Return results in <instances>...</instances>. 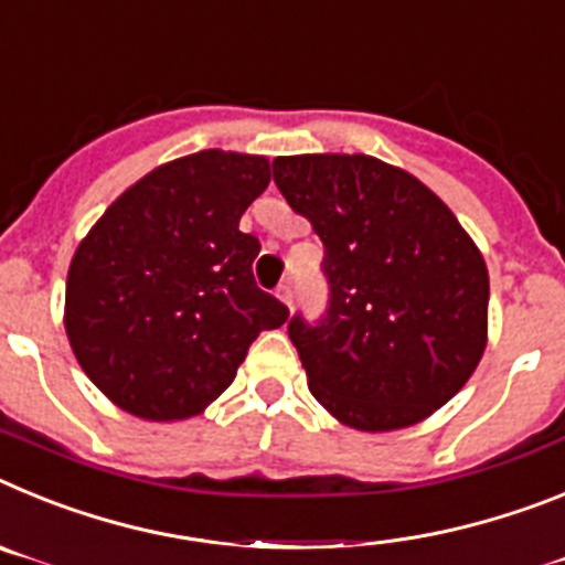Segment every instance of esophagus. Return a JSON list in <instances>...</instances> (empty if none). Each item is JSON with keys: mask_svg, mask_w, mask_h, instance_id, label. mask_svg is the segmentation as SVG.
<instances>
[{"mask_svg": "<svg viewBox=\"0 0 565 565\" xmlns=\"http://www.w3.org/2000/svg\"><path fill=\"white\" fill-rule=\"evenodd\" d=\"M276 298L284 307H292V287H289V284H281V287L276 289Z\"/></svg>", "mask_w": 565, "mask_h": 565, "instance_id": "1", "label": "esophagus"}]
</instances>
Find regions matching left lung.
<instances>
[{
  "label": "left lung",
  "instance_id": "1",
  "mask_svg": "<svg viewBox=\"0 0 565 565\" xmlns=\"http://www.w3.org/2000/svg\"><path fill=\"white\" fill-rule=\"evenodd\" d=\"M273 179L327 249V318L289 321L312 398L358 431L426 420L487 350L489 269L472 235L424 181L375 156H278Z\"/></svg>",
  "mask_w": 565,
  "mask_h": 565
}]
</instances>
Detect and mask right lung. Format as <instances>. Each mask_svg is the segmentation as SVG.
I'll return each instance as SVG.
<instances>
[{
  "label": "right lung",
  "instance_id": "obj_1",
  "mask_svg": "<svg viewBox=\"0 0 565 565\" xmlns=\"http://www.w3.org/2000/svg\"><path fill=\"white\" fill-rule=\"evenodd\" d=\"M267 184V156L199 150L141 175L78 242L65 332L110 404L156 424L201 415L258 332L287 321L255 287L262 244L238 230Z\"/></svg>",
  "mask_w": 565,
  "mask_h": 565
}]
</instances>
